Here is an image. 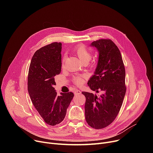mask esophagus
Returning a JSON list of instances; mask_svg holds the SVG:
<instances>
[{
  "mask_svg": "<svg viewBox=\"0 0 153 153\" xmlns=\"http://www.w3.org/2000/svg\"><path fill=\"white\" fill-rule=\"evenodd\" d=\"M74 95H77V94H81V91H80L79 90H77V89H76V90H75L74 91Z\"/></svg>",
  "mask_w": 153,
  "mask_h": 153,
  "instance_id": "obj_1",
  "label": "esophagus"
}]
</instances>
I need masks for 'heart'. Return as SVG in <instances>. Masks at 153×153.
Wrapping results in <instances>:
<instances>
[{"instance_id":"b5f03b06","label":"heart","mask_w":153,"mask_h":153,"mask_svg":"<svg viewBox=\"0 0 153 153\" xmlns=\"http://www.w3.org/2000/svg\"><path fill=\"white\" fill-rule=\"evenodd\" d=\"M74 51L76 54V55L78 56V58L84 63L89 62L91 59V57H92L91 51L84 45H80L77 46L74 48ZM65 59H66L65 56H64L61 61L62 68L64 66ZM95 63V60L94 59L91 61V64L93 65V64H94ZM72 81H73V82L74 84H76L77 86H80L84 83L85 76L83 75L74 76L73 78H72Z\"/></svg>"}]
</instances>
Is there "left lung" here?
Returning a JSON list of instances; mask_svg holds the SVG:
<instances>
[{"mask_svg":"<svg viewBox=\"0 0 153 153\" xmlns=\"http://www.w3.org/2000/svg\"><path fill=\"white\" fill-rule=\"evenodd\" d=\"M99 51V57L95 74L88 81L97 95L82 92L85 97V120L95 129L110 125L118 115L125 95V69L117 46L110 39H100L91 43Z\"/></svg>","mask_w":153,"mask_h":153,"instance_id":"left-lung-1","label":"left lung"}]
</instances>
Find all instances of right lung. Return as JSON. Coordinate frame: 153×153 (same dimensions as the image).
Listing matches in <instances>:
<instances>
[{
	"label": "right lung",
	"instance_id": "right-lung-1",
	"mask_svg": "<svg viewBox=\"0 0 153 153\" xmlns=\"http://www.w3.org/2000/svg\"><path fill=\"white\" fill-rule=\"evenodd\" d=\"M61 43L54 42L38 50L32 57L28 75L31 100L44 122L54 126L65 118L74 97L69 92L57 95L54 77L61 71Z\"/></svg>",
	"mask_w": 153,
	"mask_h": 153
}]
</instances>
